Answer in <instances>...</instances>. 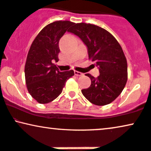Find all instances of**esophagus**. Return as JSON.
Instances as JSON below:
<instances>
[{"label": "esophagus", "instance_id": "34e87169", "mask_svg": "<svg viewBox=\"0 0 151 151\" xmlns=\"http://www.w3.org/2000/svg\"><path fill=\"white\" fill-rule=\"evenodd\" d=\"M74 73H75V75L77 76H83V73H81V72H79V71H74Z\"/></svg>", "mask_w": 151, "mask_h": 151}]
</instances>
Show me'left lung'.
Returning <instances> with one entry per match:
<instances>
[{"mask_svg": "<svg viewBox=\"0 0 151 151\" xmlns=\"http://www.w3.org/2000/svg\"><path fill=\"white\" fill-rule=\"evenodd\" d=\"M68 30L81 39L88 49L89 60L99 67L100 75L91 79V85L82 90L84 96L96 105L114 101L124 89L128 80L126 58L121 45L108 31L90 23H74Z\"/></svg>", "mask_w": 151, "mask_h": 151, "instance_id": "8db88e82", "label": "left lung"}]
</instances>
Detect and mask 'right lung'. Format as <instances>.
I'll return each mask as SVG.
<instances>
[{
    "mask_svg": "<svg viewBox=\"0 0 151 151\" xmlns=\"http://www.w3.org/2000/svg\"><path fill=\"white\" fill-rule=\"evenodd\" d=\"M74 23L57 21L45 26L31 44L25 65L28 91L39 103L46 104L58 98L73 70L60 72L54 62L59 61V42Z\"/></svg>",
    "mask_w": 151,
    "mask_h": 151,
    "instance_id": "add662e5",
    "label": "right lung"
}]
</instances>
